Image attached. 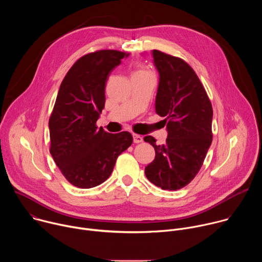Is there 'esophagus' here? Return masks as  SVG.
Wrapping results in <instances>:
<instances>
[{
  "instance_id": "obj_1",
  "label": "esophagus",
  "mask_w": 262,
  "mask_h": 262,
  "mask_svg": "<svg viewBox=\"0 0 262 262\" xmlns=\"http://www.w3.org/2000/svg\"><path fill=\"white\" fill-rule=\"evenodd\" d=\"M133 138H134V142L135 143H141L143 141V137L137 134H133Z\"/></svg>"
}]
</instances>
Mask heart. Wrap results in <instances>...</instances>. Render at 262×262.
<instances>
[{"instance_id":"b5f03b06","label":"heart","mask_w":262,"mask_h":262,"mask_svg":"<svg viewBox=\"0 0 262 262\" xmlns=\"http://www.w3.org/2000/svg\"><path fill=\"white\" fill-rule=\"evenodd\" d=\"M133 74H151L147 69H145L144 67H138Z\"/></svg>"}]
</instances>
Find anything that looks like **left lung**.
Segmentation results:
<instances>
[{"mask_svg": "<svg viewBox=\"0 0 262 262\" xmlns=\"http://www.w3.org/2000/svg\"><path fill=\"white\" fill-rule=\"evenodd\" d=\"M152 55L160 73L156 112L165 117L168 137L162 145L151 136L144 137L156 150L145 175L162 190L176 191L188 185L203 165L212 142V105L196 72L184 60L158 50Z\"/></svg>", "mask_w": 262, "mask_h": 262, "instance_id": "left-lung-1", "label": "left lung"}]
</instances>
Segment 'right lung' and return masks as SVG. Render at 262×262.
<instances>
[{
  "instance_id": "obj_1",
  "label": "right lung",
  "mask_w": 262,
  "mask_h": 262,
  "mask_svg": "<svg viewBox=\"0 0 262 262\" xmlns=\"http://www.w3.org/2000/svg\"><path fill=\"white\" fill-rule=\"evenodd\" d=\"M128 56L115 50L86 54L61 83L49 120L50 152L66 180L80 189L105 181L133 143L128 132L108 134L96 126L110 73Z\"/></svg>"
}]
</instances>
